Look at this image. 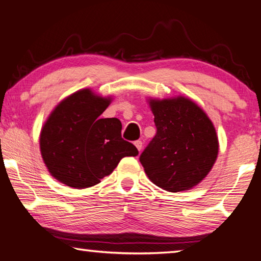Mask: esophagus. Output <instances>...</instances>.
<instances>
[{
	"mask_svg": "<svg viewBox=\"0 0 261 261\" xmlns=\"http://www.w3.org/2000/svg\"><path fill=\"white\" fill-rule=\"evenodd\" d=\"M135 146H136L137 149H138V151L140 152L141 148H143V143H141L140 140H137V141H135Z\"/></svg>",
	"mask_w": 261,
	"mask_h": 261,
	"instance_id": "34e87169",
	"label": "esophagus"
}]
</instances>
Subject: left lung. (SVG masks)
<instances>
[{
	"label": "left lung",
	"instance_id": "1",
	"mask_svg": "<svg viewBox=\"0 0 261 261\" xmlns=\"http://www.w3.org/2000/svg\"><path fill=\"white\" fill-rule=\"evenodd\" d=\"M156 135L141 153L147 177L169 192L191 190L213 168L219 139L207 114L183 95L148 98Z\"/></svg>",
	"mask_w": 261,
	"mask_h": 261
}]
</instances>
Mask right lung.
I'll return each mask as SVG.
<instances>
[{
    "label": "right lung",
    "mask_w": 261,
    "mask_h": 261,
    "mask_svg": "<svg viewBox=\"0 0 261 261\" xmlns=\"http://www.w3.org/2000/svg\"><path fill=\"white\" fill-rule=\"evenodd\" d=\"M112 96L83 88L57 103L43 123L40 152L49 174L73 189L94 187L113 173L124 156H137L122 138L118 118H100Z\"/></svg>",
    "instance_id": "add662e5"
}]
</instances>
